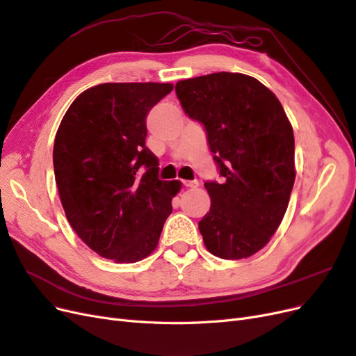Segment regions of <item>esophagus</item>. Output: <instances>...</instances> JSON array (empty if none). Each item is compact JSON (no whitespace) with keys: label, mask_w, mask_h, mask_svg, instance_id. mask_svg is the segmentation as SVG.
Wrapping results in <instances>:
<instances>
[{"label":"esophagus","mask_w":356,"mask_h":356,"mask_svg":"<svg viewBox=\"0 0 356 356\" xmlns=\"http://www.w3.org/2000/svg\"><path fill=\"white\" fill-rule=\"evenodd\" d=\"M182 186L187 188H196L199 186V182L196 179L195 181H182Z\"/></svg>","instance_id":"1"}]
</instances>
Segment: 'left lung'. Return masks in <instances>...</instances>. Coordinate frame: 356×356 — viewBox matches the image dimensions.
Wrapping results in <instances>:
<instances>
[{"label":"left lung","instance_id":"8db88e82","mask_svg":"<svg viewBox=\"0 0 356 356\" xmlns=\"http://www.w3.org/2000/svg\"><path fill=\"white\" fill-rule=\"evenodd\" d=\"M186 114L203 124L221 184L204 182L199 221L207 250L224 260L258 252L281 224L296 179L294 134L281 102L250 75L213 72L175 84Z\"/></svg>","mask_w":356,"mask_h":356}]
</instances>
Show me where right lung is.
I'll list each match as a JSON object with an SVG mask.
<instances>
[{
  "label": "right lung",
  "instance_id": "obj_1",
  "mask_svg": "<svg viewBox=\"0 0 356 356\" xmlns=\"http://www.w3.org/2000/svg\"><path fill=\"white\" fill-rule=\"evenodd\" d=\"M170 83H104L79 95L53 147L63 211L92 251L115 263L152 254L172 212L179 181L157 177L145 145V118Z\"/></svg>",
  "mask_w": 356,
  "mask_h": 356
}]
</instances>
